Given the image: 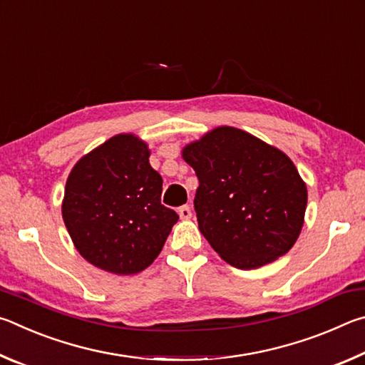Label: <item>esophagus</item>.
<instances>
[{
  "label": "esophagus",
  "instance_id": "1",
  "mask_svg": "<svg viewBox=\"0 0 365 365\" xmlns=\"http://www.w3.org/2000/svg\"><path fill=\"white\" fill-rule=\"evenodd\" d=\"M178 215H180V219L188 220V219L191 217V209H190V206H182L180 209H178Z\"/></svg>",
  "mask_w": 365,
  "mask_h": 365
}]
</instances>
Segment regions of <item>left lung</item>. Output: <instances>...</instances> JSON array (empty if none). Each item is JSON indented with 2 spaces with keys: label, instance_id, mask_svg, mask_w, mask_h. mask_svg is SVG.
Here are the masks:
<instances>
[{
  "label": "left lung",
  "instance_id": "obj_1",
  "mask_svg": "<svg viewBox=\"0 0 365 365\" xmlns=\"http://www.w3.org/2000/svg\"><path fill=\"white\" fill-rule=\"evenodd\" d=\"M200 187V232L233 267L250 270L293 248L307 206L306 183L285 153L235 127L183 148Z\"/></svg>",
  "mask_w": 365,
  "mask_h": 365
}]
</instances>
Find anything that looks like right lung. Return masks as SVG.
Segmentation results:
<instances>
[{
  "instance_id": "obj_1",
  "label": "right lung",
  "mask_w": 365,
  "mask_h": 365,
  "mask_svg": "<svg viewBox=\"0 0 365 365\" xmlns=\"http://www.w3.org/2000/svg\"><path fill=\"white\" fill-rule=\"evenodd\" d=\"M163 177L150 150L120 133L78 160L66 182L63 219L77 251L95 267L117 275L145 270L159 256L178 220L160 205Z\"/></svg>"
}]
</instances>
